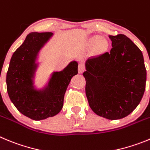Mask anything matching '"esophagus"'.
Instances as JSON below:
<instances>
[{
  "mask_svg": "<svg viewBox=\"0 0 150 150\" xmlns=\"http://www.w3.org/2000/svg\"><path fill=\"white\" fill-rule=\"evenodd\" d=\"M85 66L84 64H82V63H80V64H79V68H78V71H79V74H82V73L84 72L85 71Z\"/></svg>",
  "mask_w": 150,
  "mask_h": 150,
  "instance_id": "34e87169",
  "label": "esophagus"
}]
</instances>
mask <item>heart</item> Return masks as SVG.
<instances>
[{
    "label": "heart",
    "mask_w": 150,
    "mask_h": 150,
    "mask_svg": "<svg viewBox=\"0 0 150 150\" xmlns=\"http://www.w3.org/2000/svg\"><path fill=\"white\" fill-rule=\"evenodd\" d=\"M91 44L93 45H97V50L100 53H103L108 50V43L105 39H103L100 35H95L91 38Z\"/></svg>",
    "instance_id": "heart-1"
}]
</instances>
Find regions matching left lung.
I'll use <instances>...</instances> for the list:
<instances>
[{"label":"left lung","mask_w":150,"mask_h":150,"mask_svg":"<svg viewBox=\"0 0 150 150\" xmlns=\"http://www.w3.org/2000/svg\"><path fill=\"white\" fill-rule=\"evenodd\" d=\"M112 49L88 59L86 94L97 115L118 120L133 112L146 88V71L142 52L123 34L109 35Z\"/></svg>","instance_id":"1"}]
</instances>
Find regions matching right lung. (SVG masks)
<instances>
[{
  "label": "right lung",
  "instance_id": "right-lung-1",
  "mask_svg": "<svg viewBox=\"0 0 150 150\" xmlns=\"http://www.w3.org/2000/svg\"><path fill=\"white\" fill-rule=\"evenodd\" d=\"M52 33L33 32L14 52L6 74V88L11 101L21 114L34 120L56 115L62 108L64 96L71 78L78 74V63L70 62L63 71L53 72L47 86L37 90L33 78L41 48Z\"/></svg>",
  "mask_w": 150,
  "mask_h": 150
}]
</instances>
